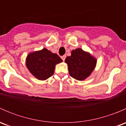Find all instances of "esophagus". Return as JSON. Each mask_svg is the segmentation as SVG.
Segmentation results:
<instances>
[{
    "instance_id": "obj_1",
    "label": "esophagus",
    "mask_w": 126,
    "mask_h": 126,
    "mask_svg": "<svg viewBox=\"0 0 126 126\" xmlns=\"http://www.w3.org/2000/svg\"><path fill=\"white\" fill-rule=\"evenodd\" d=\"M66 57V56L65 55H63V56H62V57H61V58H62V59L63 60V61H64V60H65Z\"/></svg>"
}]
</instances>
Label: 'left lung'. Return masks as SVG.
<instances>
[{
  "mask_svg": "<svg viewBox=\"0 0 126 126\" xmlns=\"http://www.w3.org/2000/svg\"><path fill=\"white\" fill-rule=\"evenodd\" d=\"M64 62L68 64L71 77L77 80H83L96 68L97 60L90 53L77 48L71 51V55L67 57Z\"/></svg>",
  "mask_w": 126,
  "mask_h": 126,
  "instance_id": "8db88e82",
  "label": "left lung"
}]
</instances>
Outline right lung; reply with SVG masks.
I'll list each match as a JSON object with an SVG mask.
<instances>
[{
  "label": "right lung",
  "instance_id": "right-lung-1",
  "mask_svg": "<svg viewBox=\"0 0 126 126\" xmlns=\"http://www.w3.org/2000/svg\"><path fill=\"white\" fill-rule=\"evenodd\" d=\"M62 62L57 54L43 48L28 54L25 64L34 77L40 80H45L54 74L56 64Z\"/></svg>",
  "mask_w": 126,
  "mask_h": 126
}]
</instances>
